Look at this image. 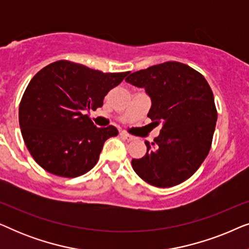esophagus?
Instances as JSON below:
<instances>
[{
    "label": "esophagus",
    "instance_id": "esophagus-1",
    "mask_svg": "<svg viewBox=\"0 0 249 249\" xmlns=\"http://www.w3.org/2000/svg\"><path fill=\"white\" fill-rule=\"evenodd\" d=\"M120 136H121L122 138L127 139V141H132V139H134V136L127 134V132H125V131H121L120 132Z\"/></svg>",
    "mask_w": 249,
    "mask_h": 249
}]
</instances>
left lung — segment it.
<instances>
[{"mask_svg": "<svg viewBox=\"0 0 249 249\" xmlns=\"http://www.w3.org/2000/svg\"><path fill=\"white\" fill-rule=\"evenodd\" d=\"M125 81L145 88L152 100L147 117L162 124L154 142H145V156L132 159V169L154 187L179 185L198 170L212 146L217 111L209 83L176 61L136 71Z\"/></svg>", "mask_w": 249, "mask_h": 249, "instance_id": "1", "label": "left lung"}]
</instances>
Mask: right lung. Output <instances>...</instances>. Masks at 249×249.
Masks as SVG:
<instances>
[{
  "label": "right lung",
  "mask_w": 249,
  "mask_h": 249,
  "mask_svg": "<svg viewBox=\"0 0 249 249\" xmlns=\"http://www.w3.org/2000/svg\"><path fill=\"white\" fill-rule=\"evenodd\" d=\"M128 73H104L68 60L39 70L19 105L22 138L37 164L63 178L93 169L105 141L119 132L113 125L97 128L85 112L101 107Z\"/></svg>",
  "instance_id": "1"
}]
</instances>
